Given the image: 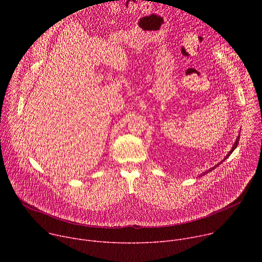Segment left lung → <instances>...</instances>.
<instances>
[{"label":"left lung","instance_id":"obj_1","mask_svg":"<svg viewBox=\"0 0 262 262\" xmlns=\"http://www.w3.org/2000/svg\"><path fill=\"white\" fill-rule=\"evenodd\" d=\"M239 136H241V133H239V135H238V136H237V138H236V140H235V142H234V144H233V146H232V148H231V150H230V151H229V154H228V155H227V156H226V157H225V158H224V159H223V160H222V161H221V162H220V163H219V164H216V165H215V166H213V167H212V168H210V169H208V170H206V171H205V172H203V173H202V174H200V176H204V175H206V174H207V173H209V172H211V171H212V170H213V169H215V168H216V167H219V166H220V165H221V164H222V163H223V162H225V160H227V159H228V158H229V156H230V155H231V154H232V152H233V151H234V150H235V148H236V147H237V144H238V141H239Z\"/></svg>","mask_w":262,"mask_h":262}]
</instances>
